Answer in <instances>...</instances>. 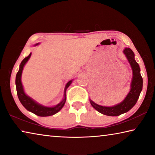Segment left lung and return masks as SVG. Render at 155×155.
Segmentation results:
<instances>
[{
    "label": "left lung",
    "instance_id": "left-lung-1",
    "mask_svg": "<svg viewBox=\"0 0 155 155\" xmlns=\"http://www.w3.org/2000/svg\"><path fill=\"white\" fill-rule=\"evenodd\" d=\"M132 69L133 77L131 79L130 91L123 101L114 106H102L94 103L90 99V102L94 109L101 114L109 116H118V115L128 112L135 106L140 97L143 87V78L140 73V65L135 61V54L129 48H125L123 51Z\"/></svg>",
    "mask_w": 155,
    "mask_h": 155
}]
</instances>
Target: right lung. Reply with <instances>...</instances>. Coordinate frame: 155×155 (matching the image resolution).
Listing matches in <instances>:
<instances>
[{"mask_svg": "<svg viewBox=\"0 0 155 155\" xmlns=\"http://www.w3.org/2000/svg\"><path fill=\"white\" fill-rule=\"evenodd\" d=\"M38 44L39 43H37L34 46H38ZM31 56V52L29 54V55L22 60L20 65L19 70H18L16 74V77H15V85H16L18 97V98H19V101H20L21 104H22V105L24 106L25 108L28 110V111L32 112L33 114L41 117L51 116V115L56 114L57 113H58L60 110L64 107L65 103V101H66V90L68 87L71 85L73 79L69 81L66 83L64 89V98H63L61 100V101L59 103L57 104V105L53 107H46L38 103V102H36L35 100L31 98L30 96H28L27 94L25 93L24 87H23L22 83V81H21L23 68H24L25 64H27V61H28V59H30Z\"/></svg>", "mask_w": 155, "mask_h": 155, "instance_id": "1", "label": "right lung"}]
</instances>
